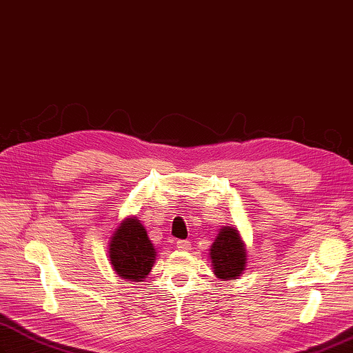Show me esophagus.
I'll return each mask as SVG.
<instances>
[{"label":"esophagus","instance_id":"1","mask_svg":"<svg viewBox=\"0 0 353 353\" xmlns=\"http://www.w3.org/2000/svg\"><path fill=\"white\" fill-rule=\"evenodd\" d=\"M176 248H177L179 250L188 252V250H191L192 245H191V241H189V240H179V241L176 243Z\"/></svg>","mask_w":353,"mask_h":353}]
</instances>
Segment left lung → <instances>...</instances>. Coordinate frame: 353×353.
<instances>
[{"label":"left lung","mask_w":353,"mask_h":353,"mask_svg":"<svg viewBox=\"0 0 353 353\" xmlns=\"http://www.w3.org/2000/svg\"><path fill=\"white\" fill-rule=\"evenodd\" d=\"M214 276L221 280H236L246 270V246L234 227H222L210 248Z\"/></svg>","instance_id":"8db88e82"}]
</instances>
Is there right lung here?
Wrapping results in <instances>:
<instances>
[{"mask_svg": "<svg viewBox=\"0 0 353 353\" xmlns=\"http://www.w3.org/2000/svg\"><path fill=\"white\" fill-rule=\"evenodd\" d=\"M108 258L116 274L125 280L141 282L157 259V252L140 221L125 218L108 243Z\"/></svg>", "mask_w": 353, "mask_h": 353, "instance_id": "1", "label": "right lung"}]
</instances>
